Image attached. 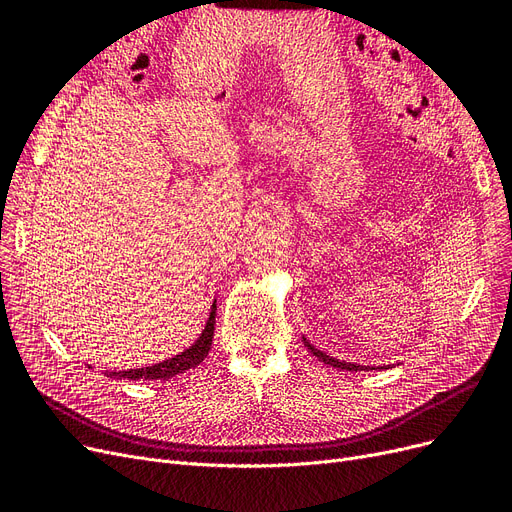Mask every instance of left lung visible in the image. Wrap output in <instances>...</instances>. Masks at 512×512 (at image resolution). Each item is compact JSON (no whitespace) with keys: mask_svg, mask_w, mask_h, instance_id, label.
I'll list each match as a JSON object with an SVG mask.
<instances>
[{"mask_svg":"<svg viewBox=\"0 0 512 512\" xmlns=\"http://www.w3.org/2000/svg\"><path fill=\"white\" fill-rule=\"evenodd\" d=\"M303 346L312 352L318 361H322L324 365H329V367H335V369H342V371H374V369H389V365H378V367H374V365H359V363H346V361H339V359H335V356H329V354H324L322 350H318L314 344H309V339L307 337H303ZM399 365V363H397Z\"/></svg>","mask_w":512,"mask_h":512,"instance_id":"1","label":"left lung"}]
</instances>
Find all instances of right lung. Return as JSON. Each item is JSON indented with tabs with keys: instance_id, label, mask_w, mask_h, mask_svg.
I'll use <instances>...</instances> for the list:
<instances>
[{
	"instance_id": "1",
	"label": "right lung",
	"mask_w": 512,
	"mask_h": 512,
	"mask_svg": "<svg viewBox=\"0 0 512 512\" xmlns=\"http://www.w3.org/2000/svg\"><path fill=\"white\" fill-rule=\"evenodd\" d=\"M213 329H215V299L211 303L209 309V318L205 322V329L196 337V342L185 348L183 352L170 356L166 361L153 363L149 367H138V369H106V376L111 380H170L183 371H188L196 365H200L205 361V356L211 350V342H213Z\"/></svg>"
}]
</instances>
